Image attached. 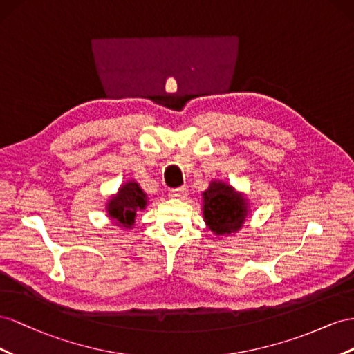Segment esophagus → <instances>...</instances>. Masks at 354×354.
<instances>
[{"mask_svg":"<svg viewBox=\"0 0 354 354\" xmlns=\"http://www.w3.org/2000/svg\"><path fill=\"white\" fill-rule=\"evenodd\" d=\"M187 194H188V189L185 187L169 189V197L170 198H185Z\"/></svg>","mask_w":354,"mask_h":354,"instance_id":"1","label":"esophagus"}]
</instances>
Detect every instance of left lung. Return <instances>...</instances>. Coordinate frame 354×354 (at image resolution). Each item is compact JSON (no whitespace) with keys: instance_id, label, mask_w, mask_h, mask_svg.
<instances>
[{"instance_id":"left-lung-1","label":"left lung","mask_w":354,"mask_h":354,"mask_svg":"<svg viewBox=\"0 0 354 354\" xmlns=\"http://www.w3.org/2000/svg\"><path fill=\"white\" fill-rule=\"evenodd\" d=\"M249 200L224 180H210L203 191V219L215 236H230L243 228L249 216Z\"/></svg>"}]
</instances>
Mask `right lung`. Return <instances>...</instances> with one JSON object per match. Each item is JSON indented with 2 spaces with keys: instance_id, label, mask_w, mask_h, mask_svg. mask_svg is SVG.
<instances>
[{
  "instance_id": "right-lung-1",
  "label": "right lung",
  "mask_w": 354,
  "mask_h": 354,
  "mask_svg": "<svg viewBox=\"0 0 354 354\" xmlns=\"http://www.w3.org/2000/svg\"><path fill=\"white\" fill-rule=\"evenodd\" d=\"M147 206L148 196L136 180L132 179L121 184L117 193L111 196L106 201V212L117 227L129 230L133 228L136 215L145 210Z\"/></svg>"
}]
</instances>
